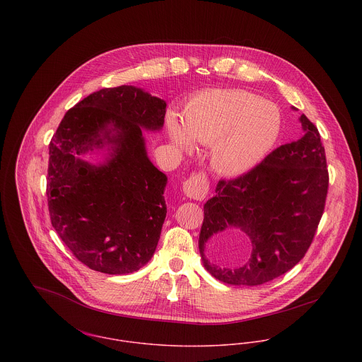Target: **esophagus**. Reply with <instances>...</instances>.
<instances>
[{
  "mask_svg": "<svg viewBox=\"0 0 362 362\" xmlns=\"http://www.w3.org/2000/svg\"><path fill=\"white\" fill-rule=\"evenodd\" d=\"M182 189H184V194L191 199H197V201L205 199L210 189V182H209L206 173L199 171L192 174L188 180L184 181Z\"/></svg>",
  "mask_w": 362,
  "mask_h": 362,
  "instance_id": "obj_1",
  "label": "esophagus"
}]
</instances>
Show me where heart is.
Here are the masks:
<instances>
[{"label":"heart","instance_id":"1","mask_svg":"<svg viewBox=\"0 0 362 362\" xmlns=\"http://www.w3.org/2000/svg\"><path fill=\"white\" fill-rule=\"evenodd\" d=\"M185 128L168 119L173 141L188 149L191 139L213 145L211 164L223 174L248 171L269 153L281 131L274 104L240 89H213L194 98L184 112Z\"/></svg>","mask_w":362,"mask_h":362}]
</instances>
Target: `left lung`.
Returning <instances> with one entry per match:
<instances>
[{
  "instance_id": "1",
  "label": "left lung",
  "mask_w": 362,
  "mask_h": 362,
  "mask_svg": "<svg viewBox=\"0 0 362 362\" xmlns=\"http://www.w3.org/2000/svg\"><path fill=\"white\" fill-rule=\"evenodd\" d=\"M304 136L266 156L250 171L220 180L216 195L204 207L199 252L207 272L234 286H260L287 273L305 257L322 218L329 171L317 128L300 118ZM230 226H240L253 243L243 265L213 264L204 255L206 243Z\"/></svg>"
}]
</instances>
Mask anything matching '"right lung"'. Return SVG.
I'll return each mask as SVG.
<instances>
[{
    "mask_svg": "<svg viewBox=\"0 0 362 362\" xmlns=\"http://www.w3.org/2000/svg\"><path fill=\"white\" fill-rule=\"evenodd\" d=\"M164 115L165 102L138 88H104L69 108L52 135L50 220L72 255L92 270L128 274L155 254L167 177L146 156L142 127L160 129ZM105 141L115 149L102 166L78 158Z\"/></svg>",
    "mask_w": 362,
    "mask_h": 362,
    "instance_id": "1",
    "label": "right lung"
}]
</instances>
